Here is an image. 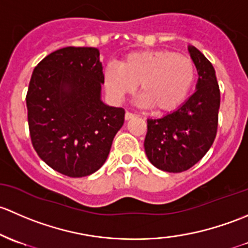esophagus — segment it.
<instances>
[{
    "instance_id": "obj_1",
    "label": "esophagus",
    "mask_w": 248,
    "mask_h": 248,
    "mask_svg": "<svg viewBox=\"0 0 248 248\" xmlns=\"http://www.w3.org/2000/svg\"><path fill=\"white\" fill-rule=\"evenodd\" d=\"M135 117L134 113H131V112H125V119L126 121H129V119H132Z\"/></svg>"
}]
</instances>
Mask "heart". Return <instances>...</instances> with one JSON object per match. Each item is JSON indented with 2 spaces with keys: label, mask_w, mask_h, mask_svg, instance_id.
Returning a JSON list of instances; mask_svg holds the SVG:
<instances>
[{
  "label": "heart",
  "mask_w": 248,
  "mask_h": 248,
  "mask_svg": "<svg viewBox=\"0 0 248 248\" xmlns=\"http://www.w3.org/2000/svg\"><path fill=\"white\" fill-rule=\"evenodd\" d=\"M192 60L170 50L140 51L127 55L121 67L108 64L104 73L112 100L121 101L140 86V105L157 113L177 109L187 98L196 81Z\"/></svg>",
  "instance_id": "b5f03b06"
}]
</instances>
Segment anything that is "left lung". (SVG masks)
<instances>
[{
    "instance_id": "left-lung-1",
    "label": "left lung",
    "mask_w": 248,
    "mask_h": 248,
    "mask_svg": "<svg viewBox=\"0 0 248 248\" xmlns=\"http://www.w3.org/2000/svg\"><path fill=\"white\" fill-rule=\"evenodd\" d=\"M187 50L198 73L195 93L175 111L147 121V157L170 173L196 165L210 149L217 132L219 88L215 69L198 48L188 45Z\"/></svg>"
}]
</instances>
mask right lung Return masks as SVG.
I'll return each mask as SVG.
<instances>
[{
    "label": "right lung",
    "instance_id": "add662e5",
    "mask_svg": "<svg viewBox=\"0 0 248 248\" xmlns=\"http://www.w3.org/2000/svg\"><path fill=\"white\" fill-rule=\"evenodd\" d=\"M103 83L96 47L60 48L33 70L26 95L30 135L52 170L81 178L105 163L125 111L101 100Z\"/></svg>",
    "mask_w": 248,
    "mask_h": 248
}]
</instances>
